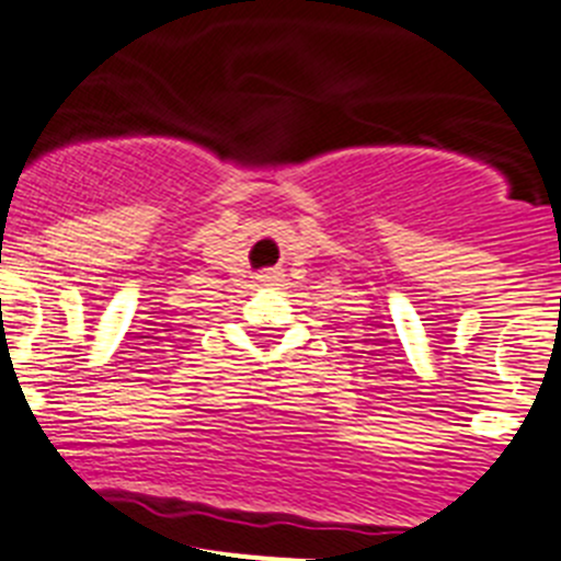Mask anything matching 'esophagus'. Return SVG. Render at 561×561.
<instances>
[{"label": "esophagus", "mask_w": 561, "mask_h": 561, "mask_svg": "<svg viewBox=\"0 0 561 561\" xmlns=\"http://www.w3.org/2000/svg\"><path fill=\"white\" fill-rule=\"evenodd\" d=\"M256 282H260V285H265V287L279 285V282H282V274H279V271H265V274L256 276Z\"/></svg>", "instance_id": "obj_1"}]
</instances>
